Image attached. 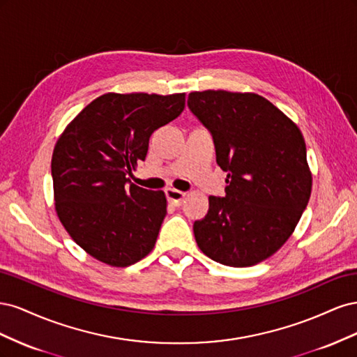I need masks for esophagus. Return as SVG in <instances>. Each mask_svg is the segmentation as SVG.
Segmentation results:
<instances>
[{
  "mask_svg": "<svg viewBox=\"0 0 357 357\" xmlns=\"http://www.w3.org/2000/svg\"><path fill=\"white\" fill-rule=\"evenodd\" d=\"M165 195H167V199H168V202H171L172 205H180L181 204V201L185 199V197H186V193L185 192H181V190H177V189H167L165 190Z\"/></svg>",
  "mask_w": 357,
  "mask_h": 357,
  "instance_id": "1",
  "label": "esophagus"
}]
</instances>
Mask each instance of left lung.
<instances>
[{
	"instance_id": "8db88e82",
	"label": "left lung",
	"mask_w": 357,
	"mask_h": 357,
	"mask_svg": "<svg viewBox=\"0 0 357 357\" xmlns=\"http://www.w3.org/2000/svg\"><path fill=\"white\" fill-rule=\"evenodd\" d=\"M189 110L208 129L225 197L193 223L198 247L228 266H252L274 255L294 232L311 195L307 147L299 128L256 93L192 92Z\"/></svg>"
}]
</instances>
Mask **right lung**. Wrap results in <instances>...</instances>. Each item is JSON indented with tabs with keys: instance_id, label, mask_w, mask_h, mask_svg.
Wrapping results in <instances>:
<instances>
[{
	"instance_id": "obj_1",
	"label": "right lung",
	"mask_w": 357,
	"mask_h": 357,
	"mask_svg": "<svg viewBox=\"0 0 357 357\" xmlns=\"http://www.w3.org/2000/svg\"><path fill=\"white\" fill-rule=\"evenodd\" d=\"M185 93H105L77 114L52 156L55 207L83 250L112 266L142 261L167 214L162 190L129 180L149 138L185 110Z\"/></svg>"
}]
</instances>
